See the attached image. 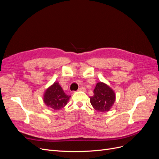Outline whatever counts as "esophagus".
<instances>
[{
  "label": "esophagus",
  "mask_w": 159,
  "mask_h": 159,
  "mask_svg": "<svg viewBox=\"0 0 159 159\" xmlns=\"http://www.w3.org/2000/svg\"><path fill=\"white\" fill-rule=\"evenodd\" d=\"M78 91H85V88L84 87H81L78 89Z\"/></svg>",
  "instance_id": "obj_1"
}]
</instances>
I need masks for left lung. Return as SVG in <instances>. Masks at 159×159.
<instances>
[{
  "mask_svg": "<svg viewBox=\"0 0 159 159\" xmlns=\"http://www.w3.org/2000/svg\"><path fill=\"white\" fill-rule=\"evenodd\" d=\"M89 98L90 103L95 110L99 112H106L113 106L115 94L107 84L99 82L93 90V95Z\"/></svg>",
  "mask_w": 159,
  "mask_h": 159,
  "instance_id": "left-lung-1",
  "label": "left lung"
}]
</instances>
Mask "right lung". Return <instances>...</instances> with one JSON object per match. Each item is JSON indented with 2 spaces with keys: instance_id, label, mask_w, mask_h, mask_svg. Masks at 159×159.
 Masks as SVG:
<instances>
[{
  "instance_id": "obj_1",
  "label": "right lung",
  "mask_w": 159,
  "mask_h": 159,
  "mask_svg": "<svg viewBox=\"0 0 159 159\" xmlns=\"http://www.w3.org/2000/svg\"><path fill=\"white\" fill-rule=\"evenodd\" d=\"M70 95H66L58 82L48 88L44 95V102L49 108L54 110H60L68 103Z\"/></svg>"
}]
</instances>
